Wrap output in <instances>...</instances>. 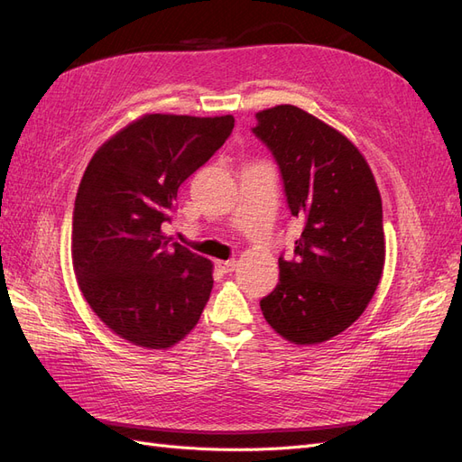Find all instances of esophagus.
Listing matches in <instances>:
<instances>
[{
	"instance_id": "1",
	"label": "esophagus",
	"mask_w": 462,
	"mask_h": 462,
	"mask_svg": "<svg viewBox=\"0 0 462 462\" xmlns=\"http://www.w3.org/2000/svg\"><path fill=\"white\" fill-rule=\"evenodd\" d=\"M216 265L223 273H231L236 268V260H217Z\"/></svg>"
}]
</instances>
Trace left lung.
Instances as JSON below:
<instances>
[{
  "label": "left lung",
  "instance_id": "8db88e82",
  "mask_svg": "<svg viewBox=\"0 0 462 462\" xmlns=\"http://www.w3.org/2000/svg\"><path fill=\"white\" fill-rule=\"evenodd\" d=\"M254 134L279 163L291 214L304 223L295 260L260 300L265 321L295 345H318L366 310L385 263L382 197L362 152L297 106L256 114Z\"/></svg>",
  "mask_w": 462,
  "mask_h": 462
}]
</instances>
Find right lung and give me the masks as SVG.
Wrapping results in <instances>:
<instances>
[{
    "label": "right lung",
    "mask_w": 462,
    "mask_h": 462,
    "mask_svg": "<svg viewBox=\"0 0 462 462\" xmlns=\"http://www.w3.org/2000/svg\"><path fill=\"white\" fill-rule=\"evenodd\" d=\"M233 116L146 114L94 152L71 231L77 283L104 324L143 348H170L199 324L214 263L162 229L187 177L223 146Z\"/></svg>",
    "instance_id": "obj_1"
}]
</instances>
